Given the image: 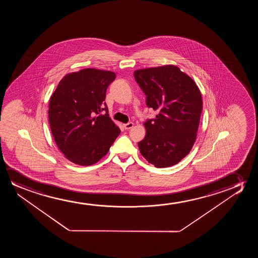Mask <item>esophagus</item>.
<instances>
[{
    "label": "esophagus",
    "instance_id": "1",
    "mask_svg": "<svg viewBox=\"0 0 258 258\" xmlns=\"http://www.w3.org/2000/svg\"><path fill=\"white\" fill-rule=\"evenodd\" d=\"M134 123L133 122H128V123L123 124V127L125 130H131V127H133Z\"/></svg>",
    "mask_w": 258,
    "mask_h": 258
}]
</instances>
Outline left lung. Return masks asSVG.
Masks as SVG:
<instances>
[{"instance_id": "obj_1", "label": "left lung", "mask_w": 258, "mask_h": 258, "mask_svg": "<svg viewBox=\"0 0 258 258\" xmlns=\"http://www.w3.org/2000/svg\"><path fill=\"white\" fill-rule=\"evenodd\" d=\"M134 77L146 95V105L158 113L145 122L146 135L138 143L139 151L158 168L176 165L196 141L201 92L192 78L173 65L138 70Z\"/></svg>"}]
</instances>
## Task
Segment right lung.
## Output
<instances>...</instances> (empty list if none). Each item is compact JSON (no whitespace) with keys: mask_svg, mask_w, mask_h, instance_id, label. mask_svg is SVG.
I'll return each mask as SVG.
<instances>
[{"mask_svg":"<svg viewBox=\"0 0 258 258\" xmlns=\"http://www.w3.org/2000/svg\"><path fill=\"white\" fill-rule=\"evenodd\" d=\"M115 77L112 71L85 69L66 75L51 96L50 128L58 148L71 162L95 164L120 134L105 102L106 89Z\"/></svg>","mask_w":258,"mask_h":258,"instance_id":"1","label":"right lung"}]
</instances>
